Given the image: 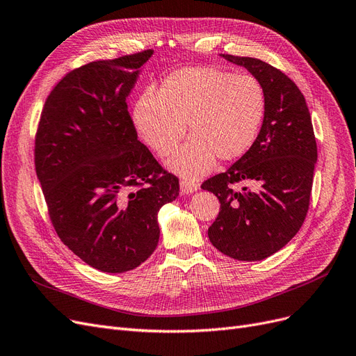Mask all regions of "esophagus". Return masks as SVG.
I'll return each mask as SVG.
<instances>
[{"mask_svg":"<svg viewBox=\"0 0 356 356\" xmlns=\"http://www.w3.org/2000/svg\"><path fill=\"white\" fill-rule=\"evenodd\" d=\"M179 187H181L182 194H191V193L199 190V184L194 181H190V179H181Z\"/></svg>","mask_w":356,"mask_h":356,"instance_id":"esophagus-1","label":"esophagus"}]
</instances>
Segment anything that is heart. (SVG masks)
Returning a JSON list of instances; mask_svg holds the SVG:
<instances>
[{
	"label": "heart",
	"instance_id": "heart-1",
	"mask_svg": "<svg viewBox=\"0 0 356 356\" xmlns=\"http://www.w3.org/2000/svg\"><path fill=\"white\" fill-rule=\"evenodd\" d=\"M265 113L266 94L254 76L197 66L170 73L156 95L144 92L132 119L143 141L161 157L175 150L188 124L191 140L166 165L181 177L199 178L215 168L218 157L232 162L249 153Z\"/></svg>",
	"mask_w": 356,
	"mask_h": 356
}]
</instances>
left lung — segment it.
<instances>
[{
	"label": "left lung",
	"mask_w": 356,
	"mask_h": 356,
	"mask_svg": "<svg viewBox=\"0 0 356 356\" xmlns=\"http://www.w3.org/2000/svg\"><path fill=\"white\" fill-rule=\"evenodd\" d=\"M220 57L262 83L266 113L250 152L202 184L220 203L207 236L232 259L262 261L298 234L308 213L316 163L311 113L298 85L281 70L253 57ZM241 180L252 181L254 188L232 187Z\"/></svg>",
	"instance_id": "left-lung-1"
}]
</instances>
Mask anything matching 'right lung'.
<instances>
[{"label": "right lung", "mask_w": 356, "mask_h": 356, "mask_svg": "<svg viewBox=\"0 0 356 356\" xmlns=\"http://www.w3.org/2000/svg\"><path fill=\"white\" fill-rule=\"evenodd\" d=\"M152 50L69 72L47 97L35 169L60 240L90 266L120 274L154 252L157 213L178 178L138 140L127 99Z\"/></svg>", "instance_id": "add662e5"}]
</instances>
